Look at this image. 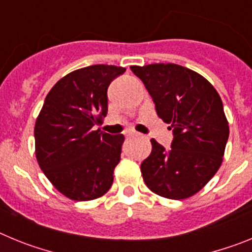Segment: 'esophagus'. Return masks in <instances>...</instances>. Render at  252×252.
Segmentation results:
<instances>
[{
    "instance_id": "1",
    "label": "esophagus",
    "mask_w": 252,
    "mask_h": 252,
    "mask_svg": "<svg viewBox=\"0 0 252 252\" xmlns=\"http://www.w3.org/2000/svg\"><path fill=\"white\" fill-rule=\"evenodd\" d=\"M135 136H139L136 132H133V131H128L127 133H126V137H128V139H131V137H135Z\"/></svg>"
}]
</instances>
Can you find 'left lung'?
<instances>
[{"label":"left lung","mask_w":252,"mask_h":252,"mask_svg":"<svg viewBox=\"0 0 252 252\" xmlns=\"http://www.w3.org/2000/svg\"><path fill=\"white\" fill-rule=\"evenodd\" d=\"M145 84L158 116L173 131L170 149L151 140L141 164L144 182L155 194L184 199L199 192L222 164L230 128L222 99L201 74L178 64L130 66Z\"/></svg>","instance_id":"8db88e82"}]
</instances>
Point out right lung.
<instances>
[{"instance_id": "obj_1", "label": "right lung", "mask_w": 252, "mask_h": 252, "mask_svg": "<svg viewBox=\"0 0 252 252\" xmlns=\"http://www.w3.org/2000/svg\"><path fill=\"white\" fill-rule=\"evenodd\" d=\"M122 66H86L50 90L35 124V154L50 183L73 201L108 192L121 159L124 135L93 131L108 111L107 90Z\"/></svg>"}]
</instances>
